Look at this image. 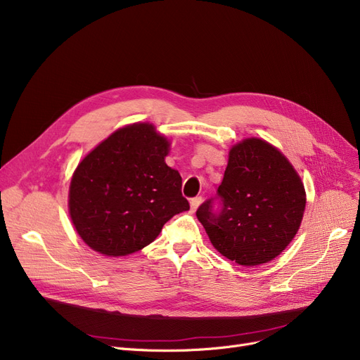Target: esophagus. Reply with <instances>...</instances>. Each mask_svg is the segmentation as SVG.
<instances>
[{"label": "esophagus", "mask_w": 360, "mask_h": 360, "mask_svg": "<svg viewBox=\"0 0 360 360\" xmlns=\"http://www.w3.org/2000/svg\"><path fill=\"white\" fill-rule=\"evenodd\" d=\"M201 201H202L201 197H194V198L191 200V210H193V212H195V210L198 209V205L201 204Z\"/></svg>", "instance_id": "obj_1"}]
</instances>
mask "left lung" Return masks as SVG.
Listing matches in <instances>:
<instances>
[{
    "label": "left lung",
    "mask_w": 360,
    "mask_h": 360,
    "mask_svg": "<svg viewBox=\"0 0 360 360\" xmlns=\"http://www.w3.org/2000/svg\"><path fill=\"white\" fill-rule=\"evenodd\" d=\"M305 204L289 160L267 141L247 139L229 151L217 195L198 207L197 217L223 257L254 267L285 251Z\"/></svg>",
    "instance_id": "left-lung-1"
}]
</instances>
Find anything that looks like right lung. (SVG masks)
I'll list each match as a JSON object with an SVG mask.
<instances>
[{
  "instance_id": "right-lung-1",
  "label": "right lung",
  "mask_w": 360,
  "mask_h": 360,
  "mask_svg": "<svg viewBox=\"0 0 360 360\" xmlns=\"http://www.w3.org/2000/svg\"><path fill=\"white\" fill-rule=\"evenodd\" d=\"M169 141L151 124L113 132L82 160L70 185V216L91 250L128 255L153 242L163 224L190 210L182 178L165 163Z\"/></svg>"
}]
</instances>
